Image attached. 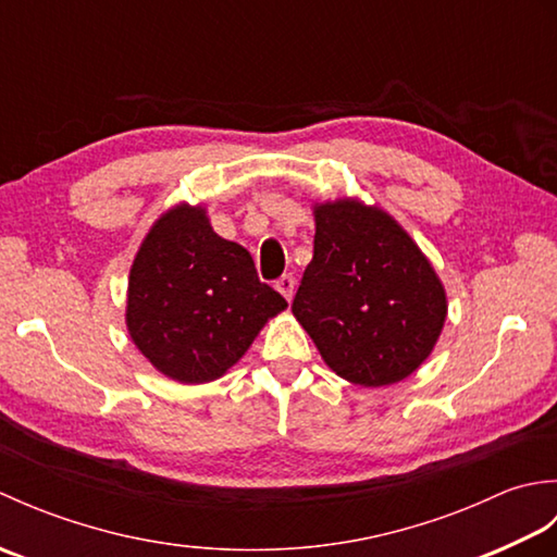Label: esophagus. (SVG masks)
I'll return each mask as SVG.
<instances>
[{
    "mask_svg": "<svg viewBox=\"0 0 557 557\" xmlns=\"http://www.w3.org/2000/svg\"><path fill=\"white\" fill-rule=\"evenodd\" d=\"M294 285H297V282H294L292 275H282V277L275 282L277 292H280L282 297H285L287 301H292V297H294Z\"/></svg>",
    "mask_w": 557,
    "mask_h": 557,
    "instance_id": "esophagus-1",
    "label": "esophagus"
}]
</instances>
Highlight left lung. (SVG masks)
<instances>
[{
    "label": "left lung",
    "mask_w": 557,
    "mask_h": 557,
    "mask_svg": "<svg viewBox=\"0 0 557 557\" xmlns=\"http://www.w3.org/2000/svg\"><path fill=\"white\" fill-rule=\"evenodd\" d=\"M313 215V260L292 313L345 381L363 387L405 381L443 333V282L385 210L339 198L315 206Z\"/></svg>",
    "instance_id": "obj_1"
}]
</instances>
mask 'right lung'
Returning a JSON list of instances; mask_svg holds the SVG:
<instances>
[{
	"mask_svg": "<svg viewBox=\"0 0 557 557\" xmlns=\"http://www.w3.org/2000/svg\"><path fill=\"white\" fill-rule=\"evenodd\" d=\"M285 309L287 301L258 280L251 253L212 232L200 206L164 212L128 275V335L162 375L186 385L227 373Z\"/></svg>",
	"mask_w": 557,
	"mask_h": 557,
	"instance_id": "right-lung-1",
	"label": "right lung"
}]
</instances>
